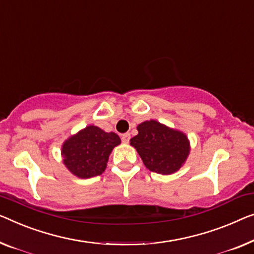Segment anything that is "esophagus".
I'll use <instances>...</instances> for the list:
<instances>
[{"label":"esophagus","mask_w":254,"mask_h":254,"mask_svg":"<svg viewBox=\"0 0 254 254\" xmlns=\"http://www.w3.org/2000/svg\"><path fill=\"white\" fill-rule=\"evenodd\" d=\"M130 138H131L130 133H124V134H122V137H121L123 143H128V141H130Z\"/></svg>","instance_id":"esophagus-1"}]
</instances>
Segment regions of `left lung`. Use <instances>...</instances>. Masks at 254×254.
<instances>
[{"label": "left lung", "mask_w": 254, "mask_h": 254, "mask_svg": "<svg viewBox=\"0 0 254 254\" xmlns=\"http://www.w3.org/2000/svg\"><path fill=\"white\" fill-rule=\"evenodd\" d=\"M138 134L130 140L150 171L171 175L181 168L189 154L188 139L183 132L172 130L156 121L138 126Z\"/></svg>", "instance_id": "obj_1"}]
</instances>
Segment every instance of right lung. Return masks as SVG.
Listing matches in <instances>:
<instances>
[{"label":"right lung","mask_w":254,"mask_h":254,"mask_svg":"<svg viewBox=\"0 0 254 254\" xmlns=\"http://www.w3.org/2000/svg\"><path fill=\"white\" fill-rule=\"evenodd\" d=\"M121 139L114 132H105L90 126L64 143V163L79 178L100 176L107 165L108 156Z\"/></svg>","instance_id":"add662e5"}]
</instances>
